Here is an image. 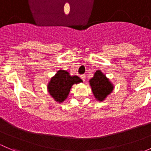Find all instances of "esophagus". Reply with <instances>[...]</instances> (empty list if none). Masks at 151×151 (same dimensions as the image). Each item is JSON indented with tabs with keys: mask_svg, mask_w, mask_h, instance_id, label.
I'll return each instance as SVG.
<instances>
[{
	"mask_svg": "<svg viewBox=\"0 0 151 151\" xmlns=\"http://www.w3.org/2000/svg\"><path fill=\"white\" fill-rule=\"evenodd\" d=\"M80 77H81L82 80H83V81L85 82V79H86V77H85V74H83V75H81V76H80Z\"/></svg>",
	"mask_w": 151,
	"mask_h": 151,
	"instance_id": "obj_1",
	"label": "esophagus"
}]
</instances>
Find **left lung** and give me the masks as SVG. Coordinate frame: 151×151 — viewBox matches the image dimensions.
Segmentation results:
<instances>
[{"label": "left lung", "mask_w": 151, "mask_h": 151, "mask_svg": "<svg viewBox=\"0 0 151 151\" xmlns=\"http://www.w3.org/2000/svg\"><path fill=\"white\" fill-rule=\"evenodd\" d=\"M92 92L98 101H102L113 91L114 86L100 70H97L89 81Z\"/></svg>", "instance_id": "1"}]
</instances>
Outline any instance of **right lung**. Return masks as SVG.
<instances>
[{"label":"right lung","instance_id":"1","mask_svg":"<svg viewBox=\"0 0 151 151\" xmlns=\"http://www.w3.org/2000/svg\"><path fill=\"white\" fill-rule=\"evenodd\" d=\"M81 82L83 80L77 76H71L68 71L59 70L50 80L47 90L55 101L61 103L67 99L71 86Z\"/></svg>","mask_w":151,"mask_h":151}]
</instances>
